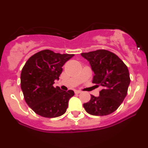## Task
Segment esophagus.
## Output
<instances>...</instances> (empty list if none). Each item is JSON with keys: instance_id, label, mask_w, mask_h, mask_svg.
Listing matches in <instances>:
<instances>
[{"instance_id": "obj_1", "label": "esophagus", "mask_w": 148, "mask_h": 148, "mask_svg": "<svg viewBox=\"0 0 148 148\" xmlns=\"http://www.w3.org/2000/svg\"><path fill=\"white\" fill-rule=\"evenodd\" d=\"M75 92L77 94H79L82 92V91H80V90H75Z\"/></svg>"}]
</instances>
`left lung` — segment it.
Returning <instances> with one entry per match:
<instances>
[{
	"mask_svg": "<svg viewBox=\"0 0 148 148\" xmlns=\"http://www.w3.org/2000/svg\"><path fill=\"white\" fill-rule=\"evenodd\" d=\"M94 72L92 83L101 86L99 96L91 95L84 104L85 110L93 116H107L118 109L127 94L130 82L127 66L118 56L106 49L82 53Z\"/></svg>",
	"mask_w": 148,
	"mask_h": 148,
	"instance_id": "left-lung-1",
	"label": "left lung"
}]
</instances>
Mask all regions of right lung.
I'll return each mask as SVG.
<instances>
[{"label":"right lung","mask_w":148,"mask_h":148,"mask_svg":"<svg viewBox=\"0 0 148 148\" xmlns=\"http://www.w3.org/2000/svg\"><path fill=\"white\" fill-rule=\"evenodd\" d=\"M74 54H60L49 49L35 53L27 60L21 74V87L25 101L35 113L56 118L65 113L74 92L53 87L62 66Z\"/></svg>","instance_id":"obj_1"}]
</instances>
